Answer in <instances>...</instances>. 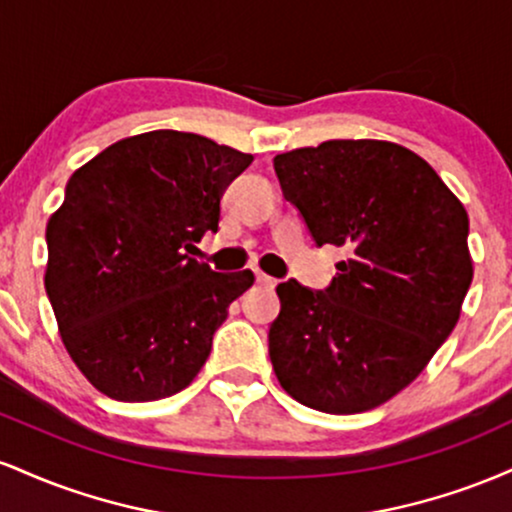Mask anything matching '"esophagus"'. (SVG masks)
I'll return each mask as SVG.
<instances>
[{
    "label": "esophagus",
    "instance_id": "34e87169",
    "mask_svg": "<svg viewBox=\"0 0 512 512\" xmlns=\"http://www.w3.org/2000/svg\"><path fill=\"white\" fill-rule=\"evenodd\" d=\"M255 279H257V284H262V286H274L276 284V279H272V276H267L264 272H255Z\"/></svg>",
    "mask_w": 512,
    "mask_h": 512
}]
</instances>
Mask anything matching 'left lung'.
I'll use <instances>...</instances> for the list:
<instances>
[{"mask_svg":"<svg viewBox=\"0 0 512 512\" xmlns=\"http://www.w3.org/2000/svg\"><path fill=\"white\" fill-rule=\"evenodd\" d=\"M281 192L317 245L344 248L325 291L276 286V378L296 402L358 414L402 392L460 320L472 284L469 219L421 156L332 139L274 158Z\"/></svg>","mask_w":512,"mask_h":512,"instance_id":"1","label":"left lung"}]
</instances>
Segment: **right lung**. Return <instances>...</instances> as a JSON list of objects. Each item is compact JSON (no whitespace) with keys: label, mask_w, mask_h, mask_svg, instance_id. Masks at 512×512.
Instances as JSON below:
<instances>
[{"label":"right lung","mask_w":512,"mask_h":512,"mask_svg":"<svg viewBox=\"0 0 512 512\" xmlns=\"http://www.w3.org/2000/svg\"><path fill=\"white\" fill-rule=\"evenodd\" d=\"M250 154L175 129L115 142L69 178L50 216L45 291L76 368L117 402L185 390L250 269L190 257L219 231L221 197Z\"/></svg>","instance_id":"obj_1"}]
</instances>
